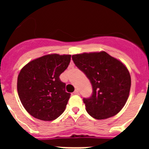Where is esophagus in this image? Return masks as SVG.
Instances as JSON below:
<instances>
[{
	"label": "esophagus",
	"mask_w": 149,
	"mask_h": 149,
	"mask_svg": "<svg viewBox=\"0 0 149 149\" xmlns=\"http://www.w3.org/2000/svg\"><path fill=\"white\" fill-rule=\"evenodd\" d=\"M74 95H78L79 94V91H78V89H75V90H74Z\"/></svg>",
	"instance_id": "esophagus-1"
}]
</instances>
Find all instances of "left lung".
Listing matches in <instances>:
<instances>
[{
	"instance_id": "obj_1",
	"label": "left lung",
	"mask_w": 149,
	"mask_h": 149,
	"mask_svg": "<svg viewBox=\"0 0 149 149\" xmlns=\"http://www.w3.org/2000/svg\"><path fill=\"white\" fill-rule=\"evenodd\" d=\"M76 66L90 81L93 94L83 99L88 113L96 119L116 115L125 104L131 75L121 61L105 51L72 55Z\"/></svg>"
}]
</instances>
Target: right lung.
<instances>
[{
	"mask_svg": "<svg viewBox=\"0 0 149 149\" xmlns=\"http://www.w3.org/2000/svg\"><path fill=\"white\" fill-rule=\"evenodd\" d=\"M70 60L71 55L54 54L32 60L22 68L17 89L22 105L32 116L52 121L64 112L71 94L65 92L60 75Z\"/></svg>",
	"mask_w": 149,
	"mask_h": 149,
	"instance_id": "1",
	"label": "right lung"
}]
</instances>
